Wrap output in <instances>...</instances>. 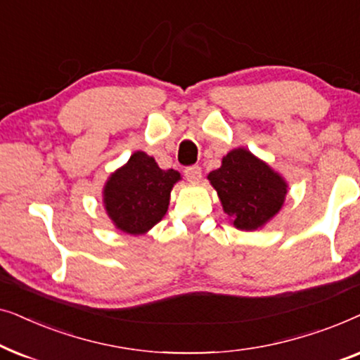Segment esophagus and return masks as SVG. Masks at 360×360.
I'll use <instances>...</instances> for the list:
<instances>
[{"instance_id":"obj_1","label":"esophagus","mask_w":360,"mask_h":360,"mask_svg":"<svg viewBox=\"0 0 360 360\" xmlns=\"http://www.w3.org/2000/svg\"><path fill=\"white\" fill-rule=\"evenodd\" d=\"M185 176L188 181H198L201 179V169L198 165H190L185 169Z\"/></svg>"}]
</instances>
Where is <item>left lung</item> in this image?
<instances>
[{
    "mask_svg": "<svg viewBox=\"0 0 360 360\" xmlns=\"http://www.w3.org/2000/svg\"><path fill=\"white\" fill-rule=\"evenodd\" d=\"M208 179L218 191L224 213L236 228L244 231L257 229L274 218L287 195L282 176L245 149L231 150Z\"/></svg>",
    "mask_w": 360,
    "mask_h": 360,
    "instance_id": "left-lung-1",
    "label": "left lung"
}]
</instances>
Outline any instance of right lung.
<instances>
[{"label": "right lung", "instance_id": "add662e5", "mask_svg": "<svg viewBox=\"0 0 360 360\" xmlns=\"http://www.w3.org/2000/svg\"><path fill=\"white\" fill-rule=\"evenodd\" d=\"M179 180L176 170H162L146 152H134L103 191L108 216L127 234L147 233L165 216L172 186Z\"/></svg>", "mask_w": 360, "mask_h": 360}]
</instances>
